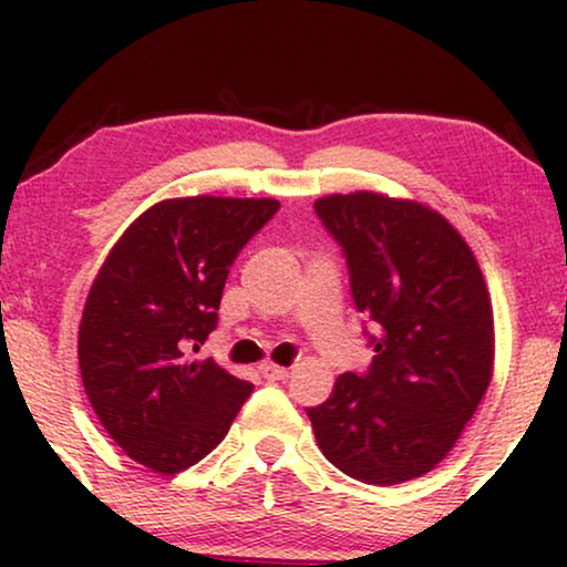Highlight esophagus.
<instances>
[{
    "label": "esophagus",
    "mask_w": 567,
    "mask_h": 567,
    "mask_svg": "<svg viewBox=\"0 0 567 567\" xmlns=\"http://www.w3.org/2000/svg\"><path fill=\"white\" fill-rule=\"evenodd\" d=\"M260 374L268 379V382H281V379L289 377V369L278 367V363H262Z\"/></svg>",
    "instance_id": "1"
}]
</instances>
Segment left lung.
<instances>
[{"instance_id": "left-lung-1", "label": "left lung", "mask_w": 567, "mask_h": 567, "mask_svg": "<svg viewBox=\"0 0 567 567\" xmlns=\"http://www.w3.org/2000/svg\"><path fill=\"white\" fill-rule=\"evenodd\" d=\"M343 247L355 309L374 322L367 374L346 371L307 408L322 454L367 485H398L452 452L493 377L487 286L470 245L417 200L355 190L317 198Z\"/></svg>"}]
</instances>
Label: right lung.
Masks as SVG:
<instances>
[{"label": "right lung", "instance_id": "right-lung-1", "mask_svg": "<svg viewBox=\"0 0 567 567\" xmlns=\"http://www.w3.org/2000/svg\"><path fill=\"white\" fill-rule=\"evenodd\" d=\"M278 208L274 198L159 200L92 281L76 343L84 392L115 444L159 475L204 460L250 398V382L188 351L216 328L229 266Z\"/></svg>", "mask_w": 567, "mask_h": 567}]
</instances>
